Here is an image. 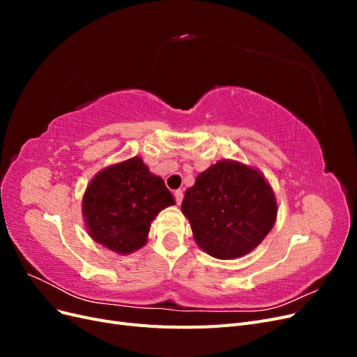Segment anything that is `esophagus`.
Instances as JSON below:
<instances>
[{
  "mask_svg": "<svg viewBox=\"0 0 357 357\" xmlns=\"http://www.w3.org/2000/svg\"><path fill=\"white\" fill-rule=\"evenodd\" d=\"M174 198H176V202L180 205L181 201H183V190H181V189H178V190L174 192Z\"/></svg>",
  "mask_w": 357,
  "mask_h": 357,
  "instance_id": "1",
  "label": "esophagus"
}]
</instances>
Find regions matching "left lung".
I'll list each match as a JSON object with an SVG mask.
<instances>
[{"instance_id": "obj_1", "label": "left lung", "mask_w": 357, "mask_h": 357, "mask_svg": "<svg viewBox=\"0 0 357 357\" xmlns=\"http://www.w3.org/2000/svg\"><path fill=\"white\" fill-rule=\"evenodd\" d=\"M181 211L204 252L235 259L252 252L271 231L277 204L261 172L220 160L186 190Z\"/></svg>"}]
</instances>
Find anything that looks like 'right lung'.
Instances as JSON below:
<instances>
[{
  "label": "right lung",
  "mask_w": 357,
  "mask_h": 357,
  "mask_svg": "<svg viewBox=\"0 0 357 357\" xmlns=\"http://www.w3.org/2000/svg\"><path fill=\"white\" fill-rule=\"evenodd\" d=\"M174 202L164 180L132 158L95 176L84 192L83 215L96 243L126 255L146 244L150 222Z\"/></svg>",
  "instance_id": "right-lung-1"
}]
</instances>
